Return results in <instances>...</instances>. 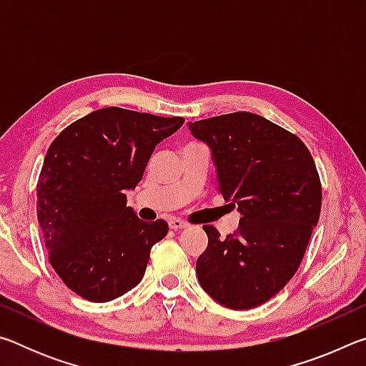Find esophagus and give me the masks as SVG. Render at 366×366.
<instances>
[{
    "label": "esophagus",
    "mask_w": 366,
    "mask_h": 366,
    "mask_svg": "<svg viewBox=\"0 0 366 366\" xmlns=\"http://www.w3.org/2000/svg\"><path fill=\"white\" fill-rule=\"evenodd\" d=\"M187 226H189L187 222L182 221V219H177V218H172L169 221V227L172 229V231H182V229H185Z\"/></svg>",
    "instance_id": "34e87169"
}]
</instances>
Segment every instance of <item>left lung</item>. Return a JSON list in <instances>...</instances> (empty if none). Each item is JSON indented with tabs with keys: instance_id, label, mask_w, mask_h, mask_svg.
Masks as SVG:
<instances>
[{
	"instance_id": "left-lung-1",
	"label": "left lung",
	"mask_w": 366,
	"mask_h": 366,
	"mask_svg": "<svg viewBox=\"0 0 366 366\" xmlns=\"http://www.w3.org/2000/svg\"><path fill=\"white\" fill-rule=\"evenodd\" d=\"M189 131L209 147L218 190L240 213L224 239L203 226L198 282L227 308L262 305L295 274L318 224L317 166L297 135L247 111L189 122Z\"/></svg>"
}]
</instances>
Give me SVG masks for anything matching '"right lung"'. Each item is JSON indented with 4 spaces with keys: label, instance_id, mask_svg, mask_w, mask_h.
<instances>
[{
    "label": "right lung",
    "instance_id": "1",
    "mask_svg": "<svg viewBox=\"0 0 366 366\" xmlns=\"http://www.w3.org/2000/svg\"><path fill=\"white\" fill-rule=\"evenodd\" d=\"M182 124L179 116L111 107L80 117L49 145L36 218L49 263L84 299L114 300L144 277L168 222L142 221L126 194L142 181L154 147Z\"/></svg>",
    "mask_w": 366,
    "mask_h": 366
}]
</instances>
